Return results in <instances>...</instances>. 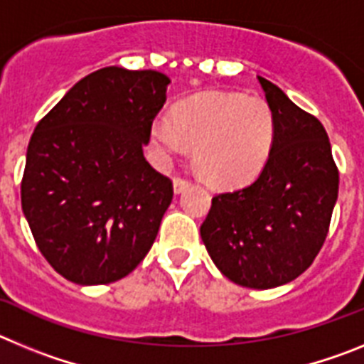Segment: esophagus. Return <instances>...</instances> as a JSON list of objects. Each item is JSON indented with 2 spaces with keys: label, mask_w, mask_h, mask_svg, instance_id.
I'll return each mask as SVG.
<instances>
[{
  "label": "esophagus",
  "mask_w": 364,
  "mask_h": 364,
  "mask_svg": "<svg viewBox=\"0 0 364 364\" xmlns=\"http://www.w3.org/2000/svg\"><path fill=\"white\" fill-rule=\"evenodd\" d=\"M189 186H191V182H189V180H186V178H175V180H173V191H175L176 195L184 193L186 189L189 188Z\"/></svg>",
  "instance_id": "obj_1"
}]
</instances>
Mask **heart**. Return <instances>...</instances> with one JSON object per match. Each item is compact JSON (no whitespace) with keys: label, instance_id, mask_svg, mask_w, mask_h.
Here are the masks:
<instances>
[{"label":"heart","instance_id":"b5f03b06","mask_svg":"<svg viewBox=\"0 0 364 364\" xmlns=\"http://www.w3.org/2000/svg\"><path fill=\"white\" fill-rule=\"evenodd\" d=\"M275 114L266 100L210 95L186 100L169 118L151 125V142L164 160L195 147V166L215 186L246 184L266 166L275 144Z\"/></svg>","mask_w":364,"mask_h":364}]
</instances>
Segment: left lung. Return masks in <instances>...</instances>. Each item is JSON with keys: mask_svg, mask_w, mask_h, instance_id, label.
<instances>
[{"mask_svg": "<svg viewBox=\"0 0 364 364\" xmlns=\"http://www.w3.org/2000/svg\"><path fill=\"white\" fill-rule=\"evenodd\" d=\"M257 78L277 124L272 154L252 184L213 197L200 237L224 277L269 290L306 272L323 247L339 173L323 124Z\"/></svg>", "mask_w": 364, "mask_h": 364, "instance_id": "1", "label": "left lung"}]
</instances>
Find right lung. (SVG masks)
<instances>
[{
	"label": "right lung",
	"instance_id": "obj_1",
	"mask_svg": "<svg viewBox=\"0 0 364 364\" xmlns=\"http://www.w3.org/2000/svg\"><path fill=\"white\" fill-rule=\"evenodd\" d=\"M171 80L104 67L73 85L31 136L21 208L41 255L67 281L109 284L153 246L173 184L144 156Z\"/></svg>",
	"mask_w": 364,
	"mask_h": 364
}]
</instances>
